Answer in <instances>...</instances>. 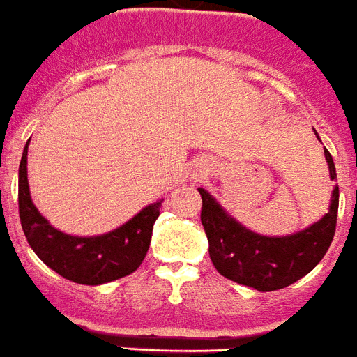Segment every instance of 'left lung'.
<instances>
[{
  "instance_id": "8db88e82",
  "label": "left lung",
  "mask_w": 357,
  "mask_h": 357,
  "mask_svg": "<svg viewBox=\"0 0 357 357\" xmlns=\"http://www.w3.org/2000/svg\"><path fill=\"white\" fill-rule=\"evenodd\" d=\"M325 158L334 181L336 167L327 149ZM199 193L202 197L200 220L208 234L213 266L227 280L257 291H278L303 278L325 257L336 233L340 204L337 185L332 191L328 213L321 220L305 231L280 238L261 236L245 229L220 208L208 191L199 188Z\"/></svg>"
}]
</instances>
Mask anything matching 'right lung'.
Segmentation results:
<instances>
[{
	"instance_id": "1",
	"label": "right lung",
	"mask_w": 357,
	"mask_h": 357,
	"mask_svg": "<svg viewBox=\"0 0 357 357\" xmlns=\"http://www.w3.org/2000/svg\"><path fill=\"white\" fill-rule=\"evenodd\" d=\"M26 153L20 162V220L30 248L50 269L70 282L100 285L137 271L144 260L155 220L160 215L162 200L151 204L130 222L100 236H72L52 227L30 199L26 178Z\"/></svg>"
}]
</instances>
